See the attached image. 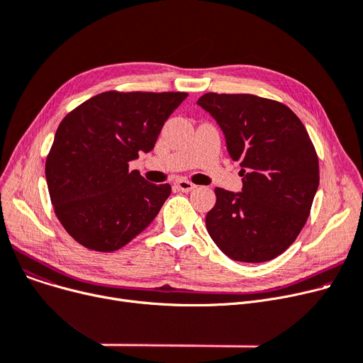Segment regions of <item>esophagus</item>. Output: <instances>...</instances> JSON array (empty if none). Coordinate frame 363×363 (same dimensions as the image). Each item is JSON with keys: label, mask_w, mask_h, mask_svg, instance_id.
<instances>
[{"label": "esophagus", "mask_w": 363, "mask_h": 363, "mask_svg": "<svg viewBox=\"0 0 363 363\" xmlns=\"http://www.w3.org/2000/svg\"><path fill=\"white\" fill-rule=\"evenodd\" d=\"M175 186L179 189V191H182V193H189V191H191V189L196 188V185H194L193 182H189V181H186V179H178V181L175 182Z\"/></svg>", "instance_id": "obj_1"}]
</instances>
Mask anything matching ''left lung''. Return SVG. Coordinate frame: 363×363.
Listing matches in <instances>:
<instances>
[{"mask_svg":"<svg viewBox=\"0 0 363 363\" xmlns=\"http://www.w3.org/2000/svg\"><path fill=\"white\" fill-rule=\"evenodd\" d=\"M197 104L222 128L242 177L238 194L215 188L207 233L234 260H272L296 241L311 215L319 162L309 133L290 107L253 94L207 92Z\"/></svg>","mask_w":363,"mask_h":363,"instance_id":"left-lung-1","label":"left lung"}]
</instances>
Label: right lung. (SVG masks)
<instances>
[{"label": "right lung", "instance_id": "right-lung-1", "mask_svg": "<svg viewBox=\"0 0 363 363\" xmlns=\"http://www.w3.org/2000/svg\"><path fill=\"white\" fill-rule=\"evenodd\" d=\"M186 92L106 91L67 113L45 162L54 213L89 250L116 252L152 222L170 185L147 182L129 162L155 148Z\"/></svg>", "mask_w": 363, "mask_h": 363}]
</instances>
